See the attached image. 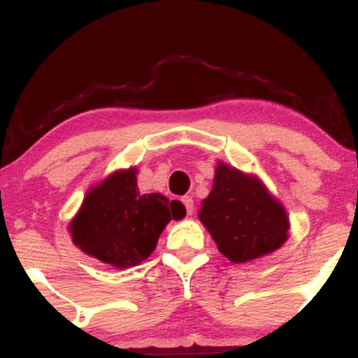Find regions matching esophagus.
<instances>
[{"label":"esophagus","mask_w":358,"mask_h":358,"mask_svg":"<svg viewBox=\"0 0 358 358\" xmlns=\"http://www.w3.org/2000/svg\"><path fill=\"white\" fill-rule=\"evenodd\" d=\"M182 202L185 205V208H187L188 215H192V213H193V199H192V196H183Z\"/></svg>","instance_id":"esophagus-1"}]
</instances>
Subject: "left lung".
Instances as JSON below:
<instances>
[{
  "mask_svg": "<svg viewBox=\"0 0 358 358\" xmlns=\"http://www.w3.org/2000/svg\"><path fill=\"white\" fill-rule=\"evenodd\" d=\"M199 219L220 252L236 264L274 252L289 232L285 207L261 180L222 162Z\"/></svg>",
  "mask_w": 358,
  "mask_h": 358,
  "instance_id": "left-lung-1",
  "label": "left lung"
}]
</instances>
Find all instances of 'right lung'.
<instances>
[{
	"instance_id": "1",
	"label": "right lung",
	"mask_w": 358,
	"mask_h": 358,
	"mask_svg": "<svg viewBox=\"0 0 358 358\" xmlns=\"http://www.w3.org/2000/svg\"><path fill=\"white\" fill-rule=\"evenodd\" d=\"M136 173V168L114 171L90 188L71 222L77 248L119 269L150 257L168 222L187 213L178 200L170 202L162 193L141 195Z\"/></svg>"
}]
</instances>
